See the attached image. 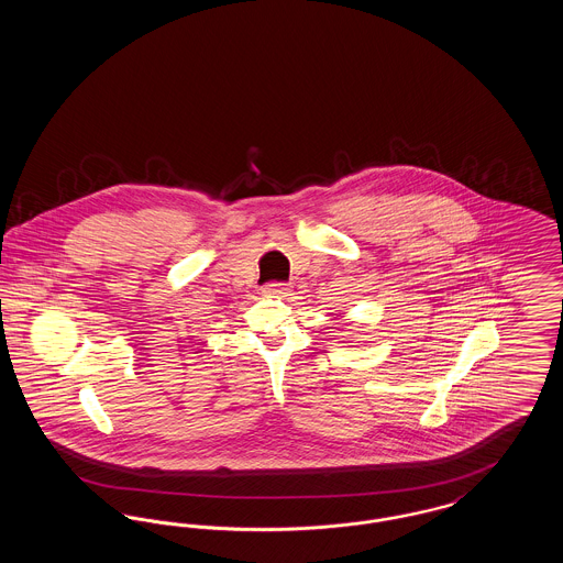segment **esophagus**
Here are the masks:
<instances>
[{"instance_id": "34e87169", "label": "esophagus", "mask_w": 563, "mask_h": 563, "mask_svg": "<svg viewBox=\"0 0 563 563\" xmlns=\"http://www.w3.org/2000/svg\"><path fill=\"white\" fill-rule=\"evenodd\" d=\"M289 291V287H287V283H268L266 287H264V294L266 295H285Z\"/></svg>"}]
</instances>
